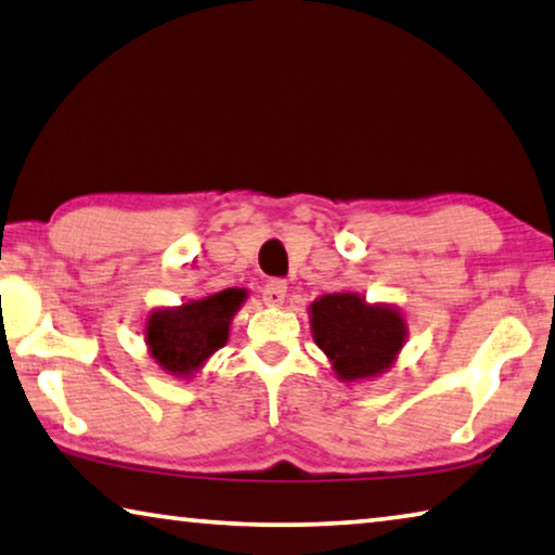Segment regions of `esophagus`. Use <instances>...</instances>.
Listing matches in <instances>:
<instances>
[{"label":"esophagus","mask_w":555,"mask_h":555,"mask_svg":"<svg viewBox=\"0 0 555 555\" xmlns=\"http://www.w3.org/2000/svg\"><path fill=\"white\" fill-rule=\"evenodd\" d=\"M261 298L271 306H281L286 298V281L284 279H271L261 288Z\"/></svg>","instance_id":"obj_1"}]
</instances>
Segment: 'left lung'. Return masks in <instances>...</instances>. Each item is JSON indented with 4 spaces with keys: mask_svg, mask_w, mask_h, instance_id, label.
<instances>
[{
    "mask_svg": "<svg viewBox=\"0 0 555 555\" xmlns=\"http://www.w3.org/2000/svg\"><path fill=\"white\" fill-rule=\"evenodd\" d=\"M313 338L343 380L383 373L402 348L404 321L392 309L365 306L356 294H328L311 306Z\"/></svg>",
    "mask_w": 555,
    "mask_h": 555,
    "instance_id": "1",
    "label": "left lung"
}]
</instances>
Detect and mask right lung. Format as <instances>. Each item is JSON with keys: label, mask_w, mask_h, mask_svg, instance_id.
<instances>
[{"label": "right lung", "mask_w": 555, "mask_h": 555, "mask_svg": "<svg viewBox=\"0 0 555 555\" xmlns=\"http://www.w3.org/2000/svg\"><path fill=\"white\" fill-rule=\"evenodd\" d=\"M244 301L240 288H224L182 309L157 311L147 321L145 336L151 353L167 373L190 375L222 348L230 336V321Z\"/></svg>", "instance_id": "1"}]
</instances>
